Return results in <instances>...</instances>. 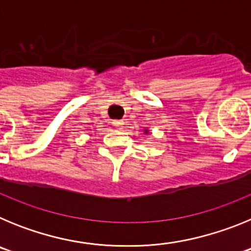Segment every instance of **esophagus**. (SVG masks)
Instances as JSON below:
<instances>
[{
  "mask_svg": "<svg viewBox=\"0 0 251 251\" xmlns=\"http://www.w3.org/2000/svg\"><path fill=\"white\" fill-rule=\"evenodd\" d=\"M113 126L117 128H122L124 126V121L123 119H121V121H114L113 122Z\"/></svg>",
  "mask_w": 251,
  "mask_h": 251,
  "instance_id": "34e87169",
  "label": "esophagus"
}]
</instances>
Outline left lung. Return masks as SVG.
I'll list each match as a JSON object with an SVG mask.
<instances>
[{
    "label": "left lung",
    "mask_w": 251,
    "mask_h": 251,
    "mask_svg": "<svg viewBox=\"0 0 251 251\" xmlns=\"http://www.w3.org/2000/svg\"><path fill=\"white\" fill-rule=\"evenodd\" d=\"M143 132H145V134H150V129H148V128H145V129H143Z\"/></svg>",
    "instance_id": "8db88e82"
}]
</instances>
